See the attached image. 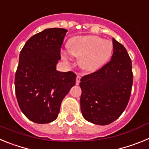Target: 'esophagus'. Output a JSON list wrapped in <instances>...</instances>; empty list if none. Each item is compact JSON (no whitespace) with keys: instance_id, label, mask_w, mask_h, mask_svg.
<instances>
[{"instance_id":"1","label":"esophagus","mask_w":149,"mask_h":149,"mask_svg":"<svg viewBox=\"0 0 149 149\" xmlns=\"http://www.w3.org/2000/svg\"><path fill=\"white\" fill-rule=\"evenodd\" d=\"M80 81H81V76L77 75L76 77V85H78L80 84Z\"/></svg>"}]
</instances>
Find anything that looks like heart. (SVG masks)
I'll list each match as a JSON object with an SVG mask.
<instances>
[{"label":"heart","mask_w":149,"mask_h":149,"mask_svg":"<svg viewBox=\"0 0 149 149\" xmlns=\"http://www.w3.org/2000/svg\"><path fill=\"white\" fill-rule=\"evenodd\" d=\"M68 51L79 57V65L86 71H93L103 65L110 56L113 45L110 41L95 36L74 37L68 44ZM67 58L66 54H63Z\"/></svg>","instance_id":"b5f03b06"}]
</instances>
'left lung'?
<instances>
[{
    "label": "left lung",
    "instance_id": "left-lung-1",
    "mask_svg": "<svg viewBox=\"0 0 149 149\" xmlns=\"http://www.w3.org/2000/svg\"><path fill=\"white\" fill-rule=\"evenodd\" d=\"M111 60L81 79V110L88 122L106 125L125 110L133 84L132 63L127 50L113 39Z\"/></svg>",
    "mask_w": 149,
    "mask_h": 149
}]
</instances>
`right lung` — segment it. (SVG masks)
Listing matches in <instances>:
<instances>
[{"label": "right lung", "instance_id": "right-lung-1", "mask_svg": "<svg viewBox=\"0 0 149 149\" xmlns=\"http://www.w3.org/2000/svg\"><path fill=\"white\" fill-rule=\"evenodd\" d=\"M66 32L63 28L45 29L30 37L20 52L15 95L22 113L36 123L54 121L62 101L75 84L74 72L56 70Z\"/></svg>", "mask_w": 149, "mask_h": 149}]
</instances>
